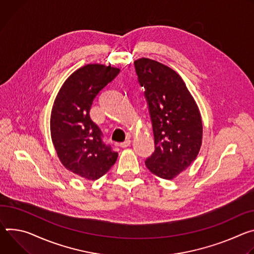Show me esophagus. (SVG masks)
Returning <instances> with one entry per match:
<instances>
[{
  "mask_svg": "<svg viewBox=\"0 0 254 254\" xmlns=\"http://www.w3.org/2000/svg\"><path fill=\"white\" fill-rule=\"evenodd\" d=\"M130 144H131V140H130V139H127V140H125L124 142H121V143H120V146L123 147V148H125V147H128Z\"/></svg>",
  "mask_w": 254,
  "mask_h": 254,
  "instance_id": "1",
  "label": "esophagus"
}]
</instances>
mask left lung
I'll list each match as a JSON object with an SVG mask.
<instances>
[{"mask_svg":"<svg viewBox=\"0 0 254 254\" xmlns=\"http://www.w3.org/2000/svg\"><path fill=\"white\" fill-rule=\"evenodd\" d=\"M134 65L145 89L154 134L155 150L145 165L153 175L174 180L199 154L203 139L199 107L173 68L145 58Z\"/></svg>","mask_w":254,"mask_h":254,"instance_id":"obj_1","label":"left lung"}]
</instances>
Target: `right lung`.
I'll return each instance as SVG.
<instances>
[{
  "label": "right lung",
  "mask_w": 254,
  "mask_h": 254,
  "mask_svg": "<svg viewBox=\"0 0 254 254\" xmlns=\"http://www.w3.org/2000/svg\"><path fill=\"white\" fill-rule=\"evenodd\" d=\"M119 71L100 64L81 66L64 82L52 106L50 134L56 153L67 171L88 181L103 177L118 157L103 142L90 110L99 92Z\"/></svg>",
  "instance_id": "1"
}]
</instances>
